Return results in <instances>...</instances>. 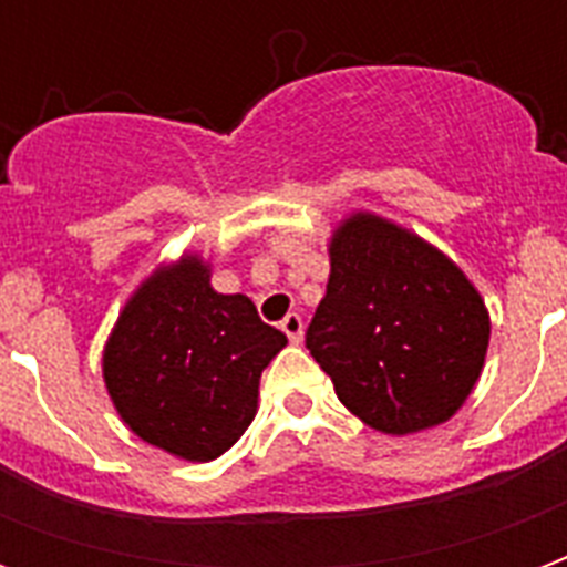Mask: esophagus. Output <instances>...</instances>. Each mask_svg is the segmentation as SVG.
Instances as JSON below:
<instances>
[{"label":"esophagus","mask_w":567,"mask_h":567,"mask_svg":"<svg viewBox=\"0 0 567 567\" xmlns=\"http://www.w3.org/2000/svg\"><path fill=\"white\" fill-rule=\"evenodd\" d=\"M282 331H285V337H288V340L297 346L300 340H303V319H300L297 312H288V316L282 319Z\"/></svg>","instance_id":"34e87169"}]
</instances>
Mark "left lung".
Returning <instances> with one entry per match:
<instances>
[{"mask_svg":"<svg viewBox=\"0 0 567 567\" xmlns=\"http://www.w3.org/2000/svg\"><path fill=\"white\" fill-rule=\"evenodd\" d=\"M331 276L307 331L340 404L380 434L450 422L474 392L488 309L437 246L373 212H352L328 243Z\"/></svg>","mask_w":567,"mask_h":567,"instance_id":"obj_1","label":"left lung"}]
</instances>
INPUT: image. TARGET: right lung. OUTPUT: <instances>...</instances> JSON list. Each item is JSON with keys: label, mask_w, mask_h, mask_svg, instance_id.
<instances>
[{"label": "right lung", "mask_w": 567, "mask_h": 567, "mask_svg": "<svg viewBox=\"0 0 567 567\" xmlns=\"http://www.w3.org/2000/svg\"><path fill=\"white\" fill-rule=\"evenodd\" d=\"M285 346L246 295H218L209 260L185 251L121 309L103 349L105 392L140 440L212 462L246 434L260 373Z\"/></svg>", "instance_id": "obj_1"}]
</instances>
